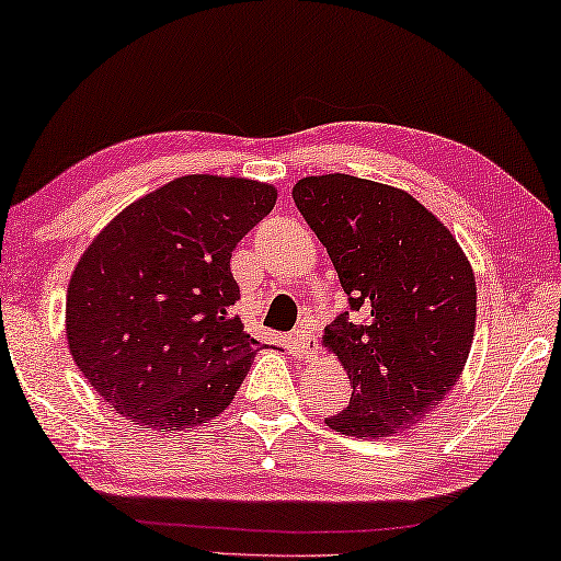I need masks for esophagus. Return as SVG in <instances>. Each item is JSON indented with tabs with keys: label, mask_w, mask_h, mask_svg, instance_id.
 Instances as JSON below:
<instances>
[{
	"label": "esophagus",
	"mask_w": 561,
	"mask_h": 561,
	"mask_svg": "<svg viewBox=\"0 0 561 561\" xmlns=\"http://www.w3.org/2000/svg\"><path fill=\"white\" fill-rule=\"evenodd\" d=\"M290 340L296 342V347H298V352H301V357H311L313 352H317V336H313L309 327L296 329V332L290 334Z\"/></svg>",
	"instance_id": "34e87169"
}]
</instances>
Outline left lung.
<instances>
[{"instance_id": "left-lung-1", "label": "left lung", "mask_w": 561, "mask_h": 561, "mask_svg": "<svg viewBox=\"0 0 561 561\" xmlns=\"http://www.w3.org/2000/svg\"><path fill=\"white\" fill-rule=\"evenodd\" d=\"M294 202L324 244L352 311L321 336L352 382L327 419L347 436H393L439 405L470 357L478 286L455 234L409 191L347 173L306 175Z\"/></svg>"}]
</instances>
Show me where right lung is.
I'll return each mask as SVG.
<instances>
[{"label":"right lung","mask_w":561,"mask_h":561,"mask_svg":"<svg viewBox=\"0 0 561 561\" xmlns=\"http://www.w3.org/2000/svg\"><path fill=\"white\" fill-rule=\"evenodd\" d=\"M273 183L194 173L125 206L73 267L66 340L91 388L152 432L232 403L260 344L232 313V252L273 211Z\"/></svg>","instance_id":"right-lung-1"}]
</instances>
